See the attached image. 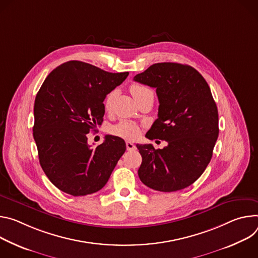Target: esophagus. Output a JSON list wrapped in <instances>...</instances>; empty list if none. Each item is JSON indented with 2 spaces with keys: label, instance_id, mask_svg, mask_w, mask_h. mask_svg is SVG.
<instances>
[{
  "label": "esophagus",
  "instance_id": "34e87169",
  "mask_svg": "<svg viewBox=\"0 0 258 258\" xmlns=\"http://www.w3.org/2000/svg\"><path fill=\"white\" fill-rule=\"evenodd\" d=\"M126 148H127V151H133L136 149L135 146L130 141H126Z\"/></svg>",
  "mask_w": 258,
  "mask_h": 258
}]
</instances>
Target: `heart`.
Wrapping results in <instances>:
<instances>
[{
    "mask_svg": "<svg viewBox=\"0 0 258 258\" xmlns=\"http://www.w3.org/2000/svg\"><path fill=\"white\" fill-rule=\"evenodd\" d=\"M130 91L137 101H139L141 98H144L147 95L153 94V91L149 87H147V86L137 84V83L131 85ZM114 97H116V91H112L109 94H107V96L104 100V107L106 110L110 109ZM113 133L120 137H123V138L134 139L139 134V127L132 122L123 121V122L119 123L117 126H114Z\"/></svg>",
    "mask_w": 258,
    "mask_h": 258,
    "instance_id": "b5f03b06",
    "label": "heart"
}]
</instances>
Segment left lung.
Wrapping results in <instances>:
<instances>
[{"instance_id":"left-lung-1","label":"left lung","mask_w":258,"mask_h":258,"mask_svg":"<svg viewBox=\"0 0 258 258\" xmlns=\"http://www.w3.org/2000/svg\"><path fill=\"white\" fill-rule=\"evenodd\" d=\"M134 81L156 88L158 119L146 134L167 141L136 145L142 162L138 176L159 191H176L192 184L208 166L218 137V110L205 79L194 68L162 62L151 66Z\"/></svg>"}]
</instances>
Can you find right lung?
<instances>
[{"instance_id": "1", "label": "right lung", "mask_w": 258, "mask_h": 258, "mask_svg": "<svg viewBox=\"0 0 258 258\" xmlns=\"http://www.w3.org/2000/svg\"><path fill=\"white\" fill-rule=\"evenodd\" d=\"M128 75L72 60L44 81L35 100L33 131L41 167L57 188L78 197L106 184L126 144L106 135L103 144L92 149L87 134L101 125L105 96Z\"/></svg>"}]
</instances>
